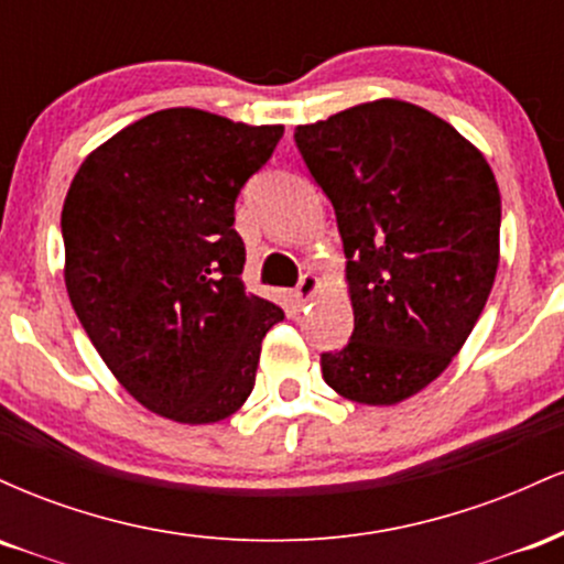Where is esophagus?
I'll return each mask as SVG.
<instances>
[{"instance_id": "34e87169", "label": "esophagus", "mask_w": 564, "mask_h": 564, "mask_svg": "<svg viewBox=\"0 0 564 564\" xmlns=\"http://www.w3.org/2000/svg\"><path fill=\"white\" fill-rule=\"evenodd\" d=\"M318 286H321L318 275L304 273V275H302V281L296 283V289H294V300L300 302V304L310 302V300H313V296H315V291H318Z\"/></svg>"}]
</instances>
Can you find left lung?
Returning a JSON list of instances; mask_svg holds the SVG:
<instances>
[{"instance_id":"8db88e82","label":"left lung","mask_w":564,"mask_h":564,"mask_svg":"<svg viewBox=\"0 0 564 564\" xmlns=\"http://www.w3.org/2000/svg\"><path fill=\"white\" fill-rule=\"evenodd\" d=\"M334 206L355 328L321 355L326 384L394 405L448 368L498 270L501 193L488 161L440 116L360 102L294 132Z\"/></svg>"}]
</instances>
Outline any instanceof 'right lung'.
Masks as SVG:
<instances>
[{
	"label": "right lung",
	"instance_id": "1",
	"mask_svg": "<svg viewBox=\"0 0 564 564\" xmlns=\"http://www.w3.org/2000/svg\"><path fill=\"white\" fill-rule=\"evenodd\" d=\"M281 124L166 108L95 148L63 204L66 289L119 384L159 416L215 424L254 390L278 304L241 281L236 198Z\"/></svg>",
	"mask_w": 564,
	"mask_h": 564
}]
</instances>
